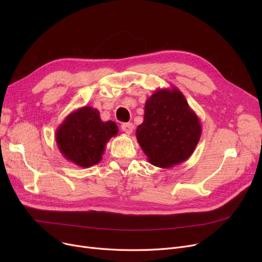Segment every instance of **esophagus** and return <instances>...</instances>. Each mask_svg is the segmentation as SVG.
Returning <instances> with one entry per match:
<instances>
[{"instance_id":"esophagus-1","label":"esophagus","mask_w":262,"mask_h":262,"mask_svg":"<svg viewBox=\"0 0 262 262\" xmlns=\"http://www.w3.org/2000/svg\"><path fill=\"white\" fill-rule=\"evenodd\" d=\"M121 128L123 132H125L126 134L130 135L133 133V129H134V124L128 122V123H123L121 125Z\"/></svg>"}]
</instances>
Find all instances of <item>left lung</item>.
Segmentation results:
<instances>
[{"instance_id":"8db88e82","label":"left lung","mask_w":262,"mask_h":262,"mask_svg":"<svg viewBox=\"0 0 262 262\" xmlns=\"http://www.w3.org/2000/svg\"><path fill=\"white\" fill-rule=\"evenodd\" d=\"M201 135L199 117L176 87L159 88L149 96L143 123L136 129L137 140L148 162L163 169L187 160Z\"/></svg>"}]
</instances>
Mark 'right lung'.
<instances>
[{"instance_id": "add662e5", "label": "right lung", "mask_w": 262, "mask_h": 262, "mask_svg": "<svg viewBox=\"0 0 262 262\" xmlns=\"http://www.w3.org/2000/svg\"><path fill=\"white\" fill-rule=\"evenodd\" d=\"M118 133L115 122H103L98 109L84 106L67 116L55 133V139L67 160L89 168L102 160L106 143Z\"/></svg>"}]
</instances>
